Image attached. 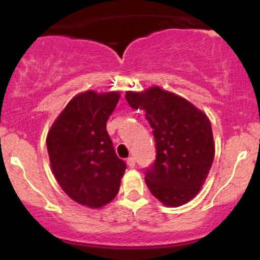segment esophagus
<instances>
[{"label":"esophagus","instance_id":"obj_1","mask_svg":"<svg viewBox=\"0 0 260 260\" xmlns=\"http://www.w3.org/2000/svg\"><path fill=\"white\" fill-rule=\"evenodd\" d=\"M127 165H128V168H131V169H133L134 166H136V160H134V157H128Z\"/></svg>","mask_w":260,"mask_h":260}]
</instances>
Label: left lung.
<instances>
[{
  "instance_id": "1",
  "label": "left lung",
  "mask_w": 260,
  "mask_h": 260,
  "mask_svg": "<svg viewBox=\"0 0 260 260\" xmlns=\"http://www.w3.org/2000/svg\"><path fill=\"white\" fill-rule=\"evenodd\" d=\"M132 109L143 110L153 128L156 160L145 172L155 198L169 208L181 207L201 192L215 155L209 117L187 99L154 85L126 91Z\"/></svg>"
}]
</instances>
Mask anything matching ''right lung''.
<instances>
[{
	"label": "right lung",
	"instance_id": "right-lung-1",
	"mask_svg": "<svg viewBox=\"0 0 260 260\" xmlns=\"http://www.w3.org/2000/svg\"><path fill=\"white\" fill-rule=\"evenodd\" d=\"M120 91L86 90L71 99L47 132L46 145L56 181L74 202L103 208L120 190L126 164L106 131Z\"/></svg>",
	"mask_w": 260,
	"mask_h": 260
}]
</instances>
